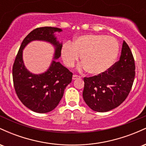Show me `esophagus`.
<instances>
[{"label":"esophagus","instance_id":"1","mask_svg":"<svg viewBox=\"0 0 146 146\" xmlns=\"http://www.w3.org/2000/svg\"><path fill=\"white\" fill-rule=\"evenodd\" d=\"M80 78V77L78 76V75H73V80H76V79H78V78Z\"/></svg>","mask_w":146,"mask_h":146}]
</instances>
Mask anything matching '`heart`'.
<instances>
[{
  "label": "heart",
  "instance_id": "obj_1",
  "mask_svg": "<svg viewBox=\"0 0 146 146\" xmlns=\"http://www.w3.org/2000/svg\"><path fill=\"white\" fill-rule=\"evenodd\" d=\"M119 53V43L113 36L82 35L73 42L64 43L61 48L62 60L67 67H73L81 56L80 69L90 75L103 74L115 63Z\"/></svg>",
  "mask_w": 146,
  "mask_h": 146
}]
</instances>
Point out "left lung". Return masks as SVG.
<instances>
[{"label": "left lung", "instance_id": "8db88e82", "mask_svg": "<svg viewBox=\"0 0 146 146\" xmlns=\"http://www.w3.org/2000/svg\"><path fill=\"white\" fill-rule=\"evenodd\" d=\"M135 60L128 45L122 44L119 60L103 74L84 78L83 98L96 112L109 111L119 106L131 90L135 76Z\"/></svg>", "mask_w": 146, "mask_h": 146}]
</instances>
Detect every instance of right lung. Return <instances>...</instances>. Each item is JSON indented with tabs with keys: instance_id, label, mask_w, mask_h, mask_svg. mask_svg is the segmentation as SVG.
Returning a JSON list of instances; mask_svg holds the SVG:
<instances>
[{
	"instance_id": "right-lung-1",
	"label": "right lung",
	"mask_w": 146,
	"mask_h": 146,
	"mask_svg": "<svg viewBox=\"0 0 146 146\" xmlns=\"http://www.w3.org/2000/svg\"><path fill=\"white\" fill-rule=\"evenodd\" d=\"M62 29L44 27L33 30L21 45L13 66V81L16 93L27 108L38 113L51 111L62 98L64 89L72 81L73 73L57 60L61 56L62 42L56 33ZM44 41L54 47L55 52L50 67L42 74H35L26 68L23 61V50L33 41Z\"/></svg>"
}]
</instances>
